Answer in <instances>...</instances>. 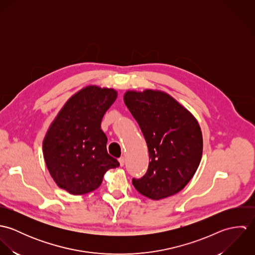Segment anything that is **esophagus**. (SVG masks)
<instances>
[{
	"instance_id": "1",
	"label": "esophagus",
	"mask_w": 255,
	"mask_h": 255,
	"mask_svg": "<svg viewBox=\"0 0 255 255\" xmlns=\"http://www.w3.org/2000/svg\"><path fill=\"white\" fill-rule=\"evenodd\" d=\"M119 162H120V165L123 167V166L125 165V163H126V159H125V157H121V158L119 159Z\"/></svg>"
}]
</instances>
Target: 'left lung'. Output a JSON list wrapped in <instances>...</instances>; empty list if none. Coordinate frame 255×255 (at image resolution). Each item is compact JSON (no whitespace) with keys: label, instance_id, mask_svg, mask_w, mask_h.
<instances>
[{"label":"left lung","instance_id":"obj_1","mask_svg":"<svg viewBox=\"0 0 255 255\" xmlns=\"http://www.w3.org/2000/svg\"><path fill=\"white\" fill-rule=\"evenodd\" d=\"M124 100L139 125L150 159L145 175L132 179V184L154 200L178 193L194 176L202 157L196 119L162 91H127Z\"/></svg>","mask_w":255,"mask_h":255}]
</instances>
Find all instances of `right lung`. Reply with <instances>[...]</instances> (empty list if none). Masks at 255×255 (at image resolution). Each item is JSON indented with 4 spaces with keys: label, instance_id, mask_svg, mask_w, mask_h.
I'll use <instances>...</instances> for the list:
<instances>
[{
    "label": "right lung",
    "instance_id": "1",
    "mask_svg": "<svg viewBox=\"0 0 255 255\" xmlns=\"http://www.w3.org/2000/svg\"><path fill=\"white\" fill-rule=\"evenodd\" d=\"M117 99L112 88L87 86L72 96L51 124L43 155L55 182L74 195L95 190L104 174L120 166L107 152L102 119Z\"/></svg>",
    "mask_w": 255,
    "mask_h": 255
}]
</instances>
